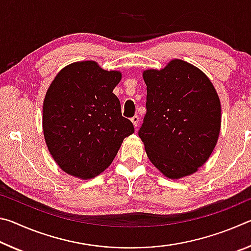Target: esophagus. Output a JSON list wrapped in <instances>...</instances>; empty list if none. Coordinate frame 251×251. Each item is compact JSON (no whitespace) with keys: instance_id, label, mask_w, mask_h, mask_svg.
Masks as SVG:
<instances>
[{"instance_id":"obj_1","label":"esophagus","mask_w":251,"mask_h":251,"mask_svg":"<svg viewBox=\"0 0 251 251\" xmlns=\"http://www.w3.org/2000/svg\"><path fill=\"white\" fill-rule=\"evenodd\" d=\"M130 121H131V123H133V125H134L135 127H137V126H138L139 117H138L137 115H135L134 117H131V118H130Z\"/></svg>"}]
</instances>
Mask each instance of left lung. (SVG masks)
Instances as JSON below:
<instances>
[{
	"label": "left lung",
	"instance_id": "1",
	"mask_svg": "<svg viewBox=\"0 0 251 251\" xmlns=\"http://www.w3.org/2000/svg\"><path fill=\"white\" fill-rule=\"evenodd\" d=\"M147 112L138 131L151 163L169 179L193 175L209 158L222 126V105L208 76L174 58L143 72Z\"/></svg>",
	"mask_w": 251,
	"mask_h": 251
}]
</instances>
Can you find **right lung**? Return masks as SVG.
Listing matches in <instances>:
<instances>
[{
    "label": "right lung",
    "mask_w": 251,
    "mask_h": 251,
    "mask_svg": "<svg viewBox=\"0 0 251 251\" xmlns=\"http://www.w3.org/2000/svg\"><path fill=\"white\" fill-rule=\"evenodd\" d=\"M120 71L95 61L66 65L52 80L43 101V134L58 167L87 180L109 167L123 141L134 133L114 94Z\"/></svg>",
    "instance_id": "obj_1"
}]
</instances>
